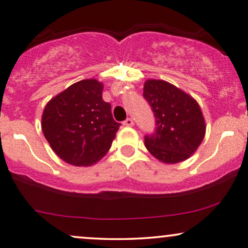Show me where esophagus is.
Returning <instances> with one entry per match:
<instances>
[{
  "mask_svg": "<svg viewBox=\"0 0 248 248\" xmlns=\"http://www.w3.org/2000/svg\"><path fill=\"white\" fill-rule=\"evenodd\" d=\"M124 126H127V127H133V126H134L133 119H130V118L126 119V120L124 121Z\"/></svg>",
  "mask_w": 248,
  "mask_h": 248,
  "instance_id": "1",
  "label": "esophagus"
}]
</instances>
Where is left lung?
Segmentation results:
<instances>
[{
	"mask_svg": "<svg viewBox=\"0 0 248 248\" xmlns=\"http://www.w3.org/2000/svg\"><path fill=\"white\" fill-rule=\"evenodd\" d=\"M143 97L151 106L156 128L145 135L144 144L165 164L186 160L198 150L205 134V122L198 101L171 83L148 79Z\"/></svg>",
	"mask_w": 248,
	"mask_h": 248,
	"instance_id": "1",
	"label": "left lung"
}]
</instances>
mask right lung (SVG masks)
I'll use <instances>...</instances> for the list:
<instances>
[{
  "instance_id": "obj_1",
  "label": "right lung",
  "mask_w": 248,
  "mask_h": 248,
  "mask_svg": "<svg viewBox=\"0 0 248 248\" xmlns=\"http://www.w3.org/2000/svg\"><path fill=\"white\" fill-rule=\"evenodd\" d=\"M103 83L83 79L52 98L45 107L41 128L50 148L65 163L91 166L111 148L120 124L103 100Z\"/></svg>"
}]
</instances>
